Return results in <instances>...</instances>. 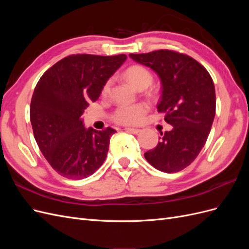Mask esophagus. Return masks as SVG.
Instances as JSON below:
<instances>
[{"label": "esophagus", "instance_id": "obj_1", "mask_svg": "<svg viewBox=\"0 0 249 249\" xmlns=\"http://www.w3.org/2000/svg\"><path fill=\"white\" fill-rule=\"evenodd\" d=\"M125 132H127V133H132V134H138L141 130H139V129H134V127H125Z\"/></svg>", "mask_w": 249, "mask_h": 249}]
</instances>
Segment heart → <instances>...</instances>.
Returning <instances> with one entry per match:
<instances>
[{"instance_id": "1", "label": "heart", "mask_w": 249, "mask_h": 249, "mask_svg": "<svg viewBox=\"0 0 249 249\" xmlns=\"http://www.w3.org/2000/svg\"><path fill=\"white\" fill-rule=\"evenodd\" d=\"M124 78L136 89L142 90L148 87L153 82V73L146 67L135 64L124 71ZM112 84L111 79L105 83L102 93L104 95L108 94ZM148 111V106L145 103H136L130 105H120L112 114V120L118 124L123 125H134L140 124Z\"/></svg>"}]
</instances>
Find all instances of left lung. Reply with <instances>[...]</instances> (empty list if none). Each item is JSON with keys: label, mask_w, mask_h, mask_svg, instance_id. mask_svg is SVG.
<instances>
[{"label": "left lung", "mask_w": 249, "mask_h": 249, "mask_svg": "<svg viewBox=\"0 0 249 249\" xmlns=\"http://www.w3.org/2000/svg\"><path fill=\"white\" fill-rule=\"evenodd\" d=\"M135 61L154 70L162 82L158 112L165 114L171 131L161 133L160 142L144 154L156 169L173 173L195 160L206 141L216 113L212 78L196 60L171 50L130 54Z\"/></svg>", "instance_id": "8db88e82"}]
</instances>
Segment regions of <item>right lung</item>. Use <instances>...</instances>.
I'll list each match as a JSON object with an SVG mask.
<instances>
[{"instance_id":"obj_1","label":"right lung","mask_w":249,"mask_h":249,"mask_svg":"<svg viewBox=\"0 0 249 249\" xmlns=\"http://www.w3.org/2000/svg\"><path fill=\"white\" fill-rule=\"evenodd\" d=\"M126 56H67L42 74L34 89L30 119L42 155L60 176L82 179L99 169L116 131L86 130L81 115Z\"/></svg>"}]
</instances>
